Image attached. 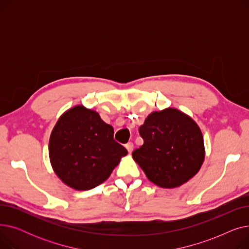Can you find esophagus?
I'll return each mask as SVG.
<instances>
[{
	"label": "esophagus",
	"mask_w": 249,
	"mask_h": 249,
	"mask_svg": "<svg viewBox=\"0 0 249 249\" xmlns=\"http://www.w3.org/2000/svg\"><path fill=\"white\" fill-rule=\"evenodd\" d=\"M125 147H126V149L128 150L129 153H131L132 150H133V143L132 142H128L127 144L125 145Z\"/></svg>",
	"instance_id": "obj_1"
}]
</instances>
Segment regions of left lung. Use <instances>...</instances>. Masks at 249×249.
Returning a JSON list of instances; mask_svg holds the SVG:
<instances>
[{
    "mask_svg": "<svg viewBox=\"0 0 249 249\" xmlns=\"http://www.w3.org/2000/svg\"><path fill=\"white\" fill-rule=\"evenodd\" d=\"M139 133L144 143L132 158L154 185L178 188L199 173L205 160L204 137L186 113L171 107L151 112Z\"/></svg>",
    "mask_w": 249,
    "mask_h": 249,
    "instance_id": "8db88e82",
    "label": "left lung"
}]
</instances>
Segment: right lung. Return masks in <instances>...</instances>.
Returning a JSON list of instances; mask_svg holds the SVG:
<instances>
[{
    "label": "right lung",
    "instance_id": "1",
    "mask_svg": "<svg viewBox=\"0 0 249 249\" xmlns=\"http://www.w3.org/2000/svg\"><path fill=\"white\" fill-rule=\"evenodd\" d=\"M113 135V127L97 111L84 105L73 106L58 118L51 131L48 152L52 169L75 191L96 188L128 153Z\"/></svg>",
    "mask_w": 249,
    "mask_h": 249
}]
</instances>
